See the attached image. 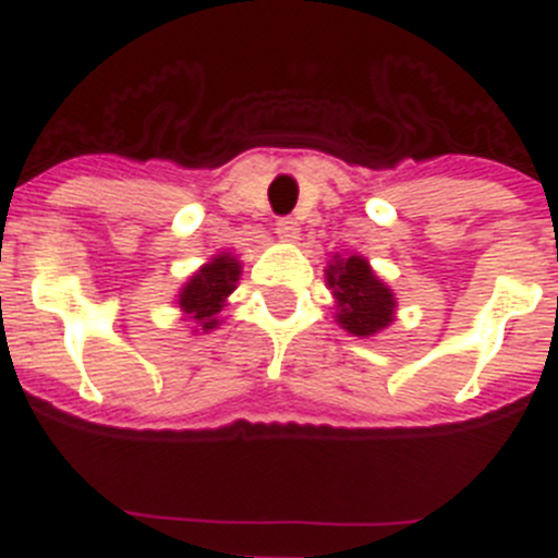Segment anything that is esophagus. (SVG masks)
<instances>
[{
  "label": "esophagus",
  "mask_w": 558,
  "mask_h": 558,
  "mask_svg": "<svg viewBox=\"0 0 558 558\" xmlns=\"http://www.w3.org/2000/svg\"><path fill=\"white\" fill-rule=\"evenodd\" d=\"M276 236H279L282 243H295V240H299V223L290 218L279 220V223H276Z\"/></svg>",
  "instance_id": "34e87169"
}]
</instances>
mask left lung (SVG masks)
<instances>
[{"label":"left lung","mask_w":558,"mask_h":558,"mask_svg":"<svg viewBox=\"0 0 558 558\" xmlns=\"http://www.w3.org/2000/svg\"><path fill=\"white\" fill-rule=\"evenodd\" d=\"M327 288L335 299V322L354 338H372L383 332L397 318V299L366 256L360 254H335L329 259Z\"/></svg>","instance_id":"1"}]
</instances>
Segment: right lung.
Segmentation results:
<instances>
[{
    "label": "right lung",
    "instance_id": "right-lung-1",
    "mask_svg": "<svg viewBox=\"0 0 558 558\" xmlns=\"http://www.w3.org/2000/svg\"><path fill=\"white\" fill-rule=\"evenodd\" d=\"M240 274H243V263L229 251H220L209 263L201 265L175 295V304L184 315L181 322H192V332L206 335L218 329L223 324L220 313H223L229 295L234 293Z\"/></svg>",
    "mask_w": 558,
    "mask_h": 558
}]
</instances>
